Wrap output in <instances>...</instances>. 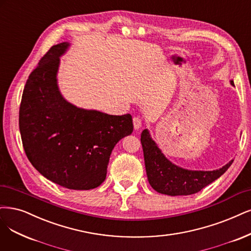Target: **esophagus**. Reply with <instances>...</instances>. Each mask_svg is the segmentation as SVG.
<instances>
[{
  "label": "esophagus",
  "instance_id": "34e87169",
  "mask_svg": "<svg viewBox=\"0 0 251 251\" xmlns=\"http://www.w3.org/2000/svg\"><path fill=\"white\" fill-rule=\"evenodd\" d=\"M133 125H134L135 129L140 128L141 126H142V118L139 117V116L134 117V118H133Z\"/></svg>",
  "mask_w": 251,
  "mask_h": 251
}]
</instances>
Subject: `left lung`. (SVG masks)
Masks as SVG:
<instances>
[{"label": "left lung", "mask_w": 251, "mask_h": 251, "mask_svg": "<svg viewBox=\"0 0 251 251\" xmlns=\"http://www.w3.org/2000/svg\"><path fill=\"white\" fill-rule=\"evenodd\" d=\"M234 85V82H230ZM141 144L149 183L155 191L170 196L191 195L200 192L226 172L234 160L220 169L192 171L177 167L168 161L150 137L148 129L141 133Z\"/></svg>", "instance_id": "1"}]
</instances>
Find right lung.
Listing matches in <instances>:
<instances>
[{
    "label": "right lung",
    "mask_w": 251,
    "mask_h": 251,
    "mask_svg": "<svg viewBox=\"0 0 251 251\" xmlns=\"http://www.w3.org/2000/svg\"><path fill=\"white\" fill-rule=\"evenodd\" d=\"M68 43L51 47L25 85L20 132L25 154L40 174L67 189L90 190L106 178L112 150L133 132L131 114L76 108L60 94L56 75Z\"/></svg>",
    "instance_id": "add662e5"
}]
</instances>
